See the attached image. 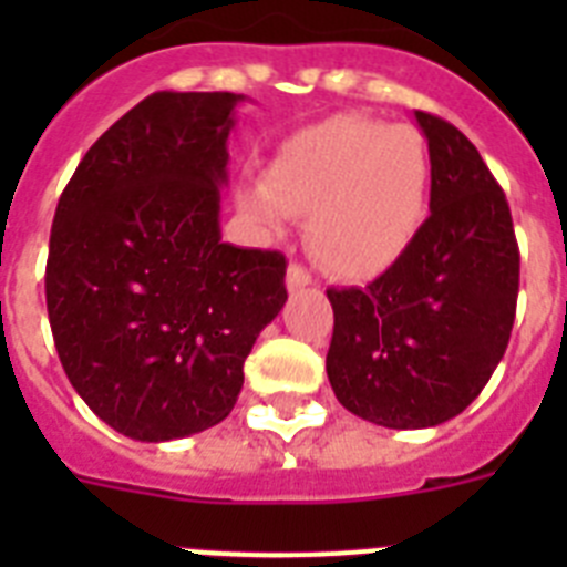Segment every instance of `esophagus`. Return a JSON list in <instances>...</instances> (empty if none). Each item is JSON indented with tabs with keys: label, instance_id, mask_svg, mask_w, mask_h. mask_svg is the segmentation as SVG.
Returning a JSON list of instances; mask_svg holds the SVG:
<instances>
[{
	"label": "esophagus",
	"instance_id": "1",
	"mask_svg": "<svg viewBox=\"0 0 567 567\" xmlns=\"http://www.w3.org/2000/svg\"><path fill=\"white\" fill-rule=\"evenodd\" d=\"M309 284H312V275L300 267V264H289V269H287V289H289V292H298V289L309 287Z\"/></svg>",
	"mask_w": 567,
	"mask_h": 567
}]
</instances>
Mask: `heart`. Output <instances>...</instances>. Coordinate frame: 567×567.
Segmentation results:
<instances>
[{
    "instance_id": "b5f03b06",
    "label": "heart",
    "mask_w": 567,
    "mask_h": 567,
    "mask_svg": "<svg viewBox=\"0 0 567 567\" xmlns=\"http://www.w3.org/2000/svg\"><path fill=\"white\" fill-rule=\"evenodd\" d=\"M429 189L432 158L417 130L332 115L284 142L267 184L240 189L238 207L272 233L289 215H309L307 244L320 267L374 278L417 238Z\"/></svg>"
}]
</instances>
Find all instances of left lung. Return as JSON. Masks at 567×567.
<instances>
[{
	"mask_svg": "<svg viewBox=\"0 0 567 567\" xmlns=\"http://www.w3.org/2000/svg\"><path fill=\"white\" fill-rule=\"evenodd\" d=\"M414 118L432 158V215L369 287L327 289L334 398L385 429H429L471 405L503 360L519 292L505 193L454 124Z\"/></svg>",
	"mask_w": 567,
	"mask_h": 567,
	"instance_id": "obj_1",
	"label": "left lung"
}]
</instances>
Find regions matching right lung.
<instances>
[{
    "label": "right lung",
    "instance_id": "1",
    "mask_svg": "<svg viewBox=\"0 0 567 567\" xmlns=\"http://www.w3.org/2000/svg\"><path fill=\"white\" fill-rule=\"evenodd\" d=\"M238 93H153L84 153L50 229L44 295L64 374L142 443L233 412L287 303V258L221 240Z\"/></svg>",
    "mask_w": 567,
    "mask_h": 567
}]
</instances>
